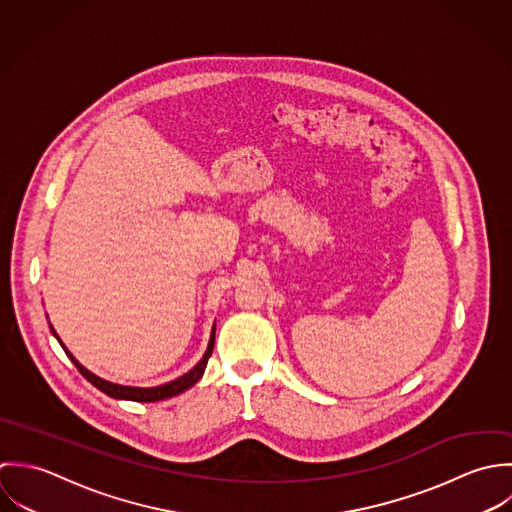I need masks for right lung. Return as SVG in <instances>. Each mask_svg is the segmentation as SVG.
<instances>
[{"instance_id": "1", "label": "right lung", "mask_w": 512, "mask_h": 512, "mask_svg": "<svg viewBox=\"0 0 512 512\" xmlns=\"http://www.w3.org/2000/svg\"><path fill=\"white\" fill-rule=\"evenodd\" d=\"M51 326V324H49ZM51 332L55 334V338L59 340V344L63 346L65 354L71 358V362L77 366V370L95 386L99 388L103 394L114 398V400H130V402H160V400H168V398H174L186 390H190L196 382H200V378L204 376L205 366H207V360L213 352V344H215V324H213V330H211V336H209V344H207V350H205L204 358L184 376L168 382V384H162V386H156V388H132V386H120V384H112L108 380L99 378L97 374L89 372L83 364H79V360H75V356L65 348V344L61 342V338L57 336L55 328L51 326Z\"/></svg>"}]
</instances>
